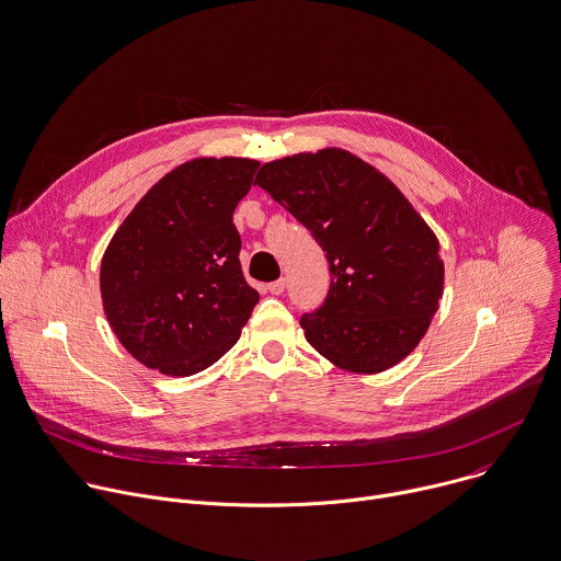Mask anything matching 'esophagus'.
I'll list each match as a JSON object with an SVG mask.
<instances>
[{"label":"esophagus","instance_id":"esophagus-1","mask_svg":"<svg viewBox=\"0 0 561 561\" xmlns=\"http://www.w3.org/2000/svg\"><path fill=\"white\" fill-rule=\"evenodd\" d=\"M284 288H286V279H284V277H279V279H275V282L268 284V293H273V295H282Z\"/></svg>","mask_w":561,"mask_h":561}]
</instances>
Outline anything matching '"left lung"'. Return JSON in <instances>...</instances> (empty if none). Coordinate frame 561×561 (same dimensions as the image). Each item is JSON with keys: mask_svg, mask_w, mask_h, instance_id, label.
Listing matches in <instances>:
<instances>
[{"mask_svg": "<svg viewBox=\"0 0 561 561\" xmlns=\"http://www.w3.org/2000/svg\"><path fill=\"white\" fill-rule=\"evenodd\" d=\"M255 184L312 233L330 264L325 301L299 319L308 343L356 375L403 360L438 310L445 264L397 184L336 147L266 162Z\"/></svg>", "mask_w": 561, "mask_h": 561, "instance_id": "1", "label": "left lung"}]
</instances>
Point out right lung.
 <instances>
[{
    "mask_svg": "<svg viewBox=\"0 0 561 561\" xmlns=\"http://www.w3.org/2000/svg\"><path fill=\"white\" fill-rule=\"evenodd\" d=\"M260 162L194 158L162 175L114 233L101 260L105 317L125 350L169 377L225 356L260 293L240 266L233 225Z\"/></svg>",
    "mask_w": 561,
    "mask_h": 561,
    "instance_id": "add662e5",
    "label": "right lung"
}]
</instances>
